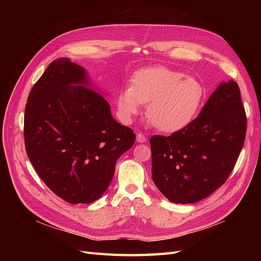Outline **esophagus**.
<instances>
[{
    "instance_id": "1",
    "label": "esophagus",
    "mask_w": 261,
    "mask_h": 261,
    "mask_svg": "<svg viewBox=\"0 0 261 261\" xmlns=\"http://www.w3.org/2000/svg\"><path fill=\"white\" fill-rule=\"evenodd\" d=\"M136 139H137V143H139V144H144L145 141L147 140V138L143 135V134L141 133H139V134H137V136H136Z\"/></svg>"
}]
</instances>
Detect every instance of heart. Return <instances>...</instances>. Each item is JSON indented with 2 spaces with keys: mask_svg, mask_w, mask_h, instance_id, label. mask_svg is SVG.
<instances>
[{
  "mask_svg": "<svg viewBox=\"0 0 261 261\" xmlns=\"http://www.w3.org/2000/svg\"><path fill=\"white\" fill-rule=\"evenodd\" d=\"M206 98V88L198 78L164 66L139 69L130 87L117 97V109L125 121L137 115L147 103L146 115L154 128L172 134L191 124Z\"/></svg>",
  "mask_w": 261,
  "mask_h": 261,
  "instance_id": "1",
  "label": "heart"
}]
</instances>
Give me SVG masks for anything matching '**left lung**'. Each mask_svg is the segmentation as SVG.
<instances>
[{"instance_id":"obj_1","label":"left lung","mask_w":261,"mask_h":261,"mask_svg":"<svg viewBox=\"0 0 261 261\" xmlns=\"http://www.w3.org/2000/svg\"><path fill=\"white\" fill-rule=\"evenodd\" d=\"M246 126L239 85L234 81L221 83L184 129L150 138L153 183L174 203L207 198L233 171Z\"/></svg>"}]
</instances>
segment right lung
Segmentation results:
<instances>
[{
  "instance_id": "right-lung-1",
  "label": "right lung",
  "mask_w": 261,
  "mask_h": 261,
  "mask_svg": "<svg viewBox=\"0 0 261 261\" xmlns=\"http://www.w3.org/2000/svg\"><path fill=\"white\" fill-rule=\"evenodd\" d=\"M23 137L30 162L55 195L69 203H91L108 189L117 159L136 135L114 120L87 70L61 58L29 93Z\"/></svg>"
}]
</instances>
